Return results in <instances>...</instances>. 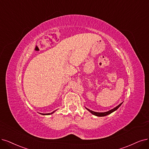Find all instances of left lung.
Returning <instances> with one entry per match:
<instances>
[{"label": "left lung", "instance_id": "1", "mask_svg": "<svg viewBox=\"0 0 149 149\" xmlns=\"http://www.w3.org/2000/svg\"><path fill=\"white\" fill-rule=\"evenodd\" d=\"M123 102H122L121 104H120L119 105H118L117 107H115V108L110 110V111H107V112H95V111H91V110H90L89 109H88L86 107H85L88 111L90 112H91L92 114H93L94 115H95V116H97V117H104V116H106V115H108L109 114L112 113V112H113L114 111H117V110L120 107V106L122 105Z\"/></svg>", "mask_w": 149, "mask_h": 149}]
</instances>
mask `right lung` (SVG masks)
<instances>
[{"instance_id":"right-lung-1","label":"right lung","mask_w":149,"mask_h":149,"mask_svg":"<svg viewBox=\"0 0 149 149\" xmlns=\"http://www.w3.org/2000/svg\"><path fill=\"white\" fill-rule=\"evenodd\" d=\"M53 111V112H52V113H42V115H51V114H53L55 111Z\"/></svg>"}]
</instances>
